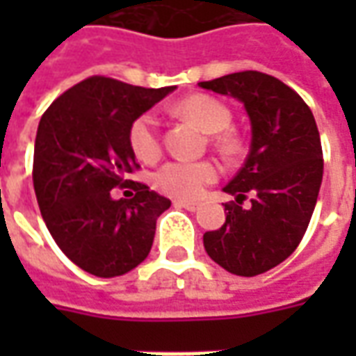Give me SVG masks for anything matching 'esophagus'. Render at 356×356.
I'll list each match as a JSON object with an SVG mask.
<instances>
[{"label":"esophagus","mask_w":356,"mask_h":356,"mask_svg":"<svg viewBox=\"0 0 356 356\" xmlns=\"http://www.w3.org/2000/svg\"><path fill=\"white\" fill-rule=\"evenodd\" d=\"M173 204H175L177 208H185V209H188V211H196V209H198V204H196V202L175 200V202H173Z\"/></svg>","instance_id":"1"}]
</instances>
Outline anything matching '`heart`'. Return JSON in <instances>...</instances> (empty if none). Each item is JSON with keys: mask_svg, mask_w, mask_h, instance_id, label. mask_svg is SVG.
Here are the masks:
<instances>
[{"mask_svg": "<svg viewBox=\"0 0 356 356\" xmlns=\"http://www.w3.org/2000/svg\"><path fill=\"white\" fill-rule=\"evenodd\" d=\"M173 114L193 122L208 135L225 131L231 124V112L223 102L208 95H193L173 106ZM129 145L133 154L143 162H154L160 156V137L156 131L152 114H143L133 122L129 129ZM219 147L225 154L236 150V140L231 135L219 139ZM217 179V168L211 162H170L156 173L154 183L162 193L175 198H196L204 186Z\"/></svg>", "mask_w": 356, "mask_h": 356, "instance_id": "obj_1", "label": "heart"}]
</instances>
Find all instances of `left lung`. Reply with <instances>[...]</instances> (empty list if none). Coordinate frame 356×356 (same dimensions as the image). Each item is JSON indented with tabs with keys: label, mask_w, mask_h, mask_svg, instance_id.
Listing matches in <instances>:
<instances>
[{
	"label": "left lung",
	"mask_w": 356,
	"mask_h": 356,
	"mask_svg": "<svg viewBox=\"0 0 356 356\" xmlns=\"http://www.w3.org/2000/svg\"><path fill=\"white\" fill-rule=\"evenodd\" d=\"M198 86L242 102L252 125L246 162L223 188L236 202L225 204V225L204 234V248L232 275H261L290 257L313 216L324 170L316 122L268 74L234 72ZM246 193L252 206L242 209Z\"/></svg>",
	"instance_id": "1"
}]
</instances>
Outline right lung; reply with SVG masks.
<instances>
[{
  "label": "right lung",
  "instance_id": "right-lung-1",
  "mask_svg": "<svg viewBox=\"0 0 356 356\" xmlns=\"http://www.w3.org/2000/svg\"><path fill=\"white\" fill-rule=\"evenodd\" d=\"M175 91L93 76L45 110L34 145V191L43 221L65 255L86 273L112 278L147 259L156 219L171 202L147 185L131 200L110 191L137 168L133 122Z\"/></svg>",
  "mask_w": 356,
  "mask_h": 356
}]
</instances>
